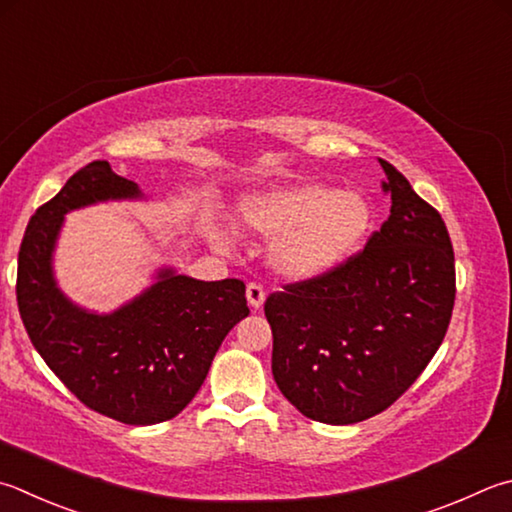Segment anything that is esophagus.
<instances>
[{
  "mask_svg": "<svg viewBox=\"0 0 512 512\" xmlns=\"http://www.w3.org/2000/svg\"><path fill=\"white\" fill-rule=\"evenodd\" d=\"M246 297H248V304L253 306V309H262V304H264V300H266L264 286L250 282V284L246 286Z\"/></svg>",
  "mask_w": 512,
  "mask_h": 512,
  "instance_id": "esophagus-1",
  "label": "esophagus"
}]
</instances>
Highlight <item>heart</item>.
I'll list each match as a JSON object with an SVG mask.
<instances>
[{
  "label": "heart",
  "instance_id": "b5f03b06",
  "mask_svg": "<svg viewBox=\"0 0 512 512\" xmlns=\"http://www.w3.org/2000/svg\"><path fill=\"white\" fill-rule=\"evenodd\" d=\"M374 210L358 190H336L318 181H297L241 199L237 224L271 239L268 264L291 282H309L336 271L358 253ZM219 244L224 239L215 235Z\"/></svg>",
  "mask_w": 512,
  "mask_h": 512
}]
</instances>
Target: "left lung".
I'll list each match as a JSON object with an SVG mask.
<instances>
[{"label":"left lung","instance_id":"8db88e82","mask_svg":"<svg viewBox=\"0 0 512 512\" xmlns=\"http://www.w3.org/2000/svg\"><path fill=\"white\" fill-rule=\"evenodd\" d=\"M389 217L336 271L266 297L273 378L306 418L351 425L398 401L452 318L454 253L443 219L380 159Z\"/></svg>","mask_w":512,"mask_h":512}]
</instances>
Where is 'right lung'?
I'll return each instance as SVG.
<instances>
[{
  "label": "right lung",
  "mask_w": 512,
  "mask_h": 512,
  "mask_svg": "<svg viewBox=\"0 0 512 512\" xmlns=\"http://www.w3.org/2000/svg\"><path fill=\"white\" fill-rule=\"evenodd\" d=\"M143 192L107 161L82 167L35 210L17 259V306L37 353L89 410L127 425L170 421L208 376L228 331L250 313L241 280L201 282L161 268L156 282L114 313L80 309L53 277L64 215Z\"/></svg>",
  "instance_id": "1"
}]
</instances>
